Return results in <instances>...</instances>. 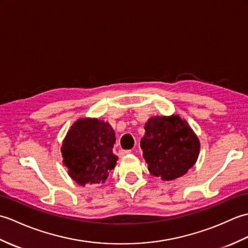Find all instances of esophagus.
<instances>
[{"label": "esophagus", "instance_id": "obj_1", "mask_svg": "<svg viewBox=\"0 0 248 248\" xmlns=\"http://www.w3.org/2000/svg\"><path fill=\"white\" fill-rule=\"evenodd\" d=\"M131 154V150H119V155H129Z\"/></svg>", "mask_w": 248, "mask_h": 248}]
</instances>
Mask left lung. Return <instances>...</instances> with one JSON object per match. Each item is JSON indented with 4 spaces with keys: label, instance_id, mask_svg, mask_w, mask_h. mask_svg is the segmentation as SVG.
I'll return each mask as SVG.
<instances>
[{
    "label": "left lung",
    "instance_id": "obj_1",
    "mask_svg": "<svg viewBox=\"0 0 248 248\" xmlns=\"http://www.w3.org/2000/svg\"><path fill=\"white\" fill-rule=\"evenodd\" d=\"M145 131L140 148L151 175L170 181L196 163L200 143L186 120L178 115L155 116L147 121Z\"/></svg>",
    "mask_w": 248,
    "mask_h": 248
}]
</instances>
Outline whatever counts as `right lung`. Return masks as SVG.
Segmentation results:
<instances>
[{"mask_svg":"<svg viewBox=\"0 0 248 248\" xmlns=\"http://www.w3.org/2000/svg\"><path fill=\"white\" fill-rule=\"evenodd\" d=\"M115 132L97 118L78 119L62 146V163L78 186L104 183L118 157L113 154Z\"/></svg>","mask_w":248,"mask_h":248,"instance_id":"1","label":"right lung"}]
</instances>
